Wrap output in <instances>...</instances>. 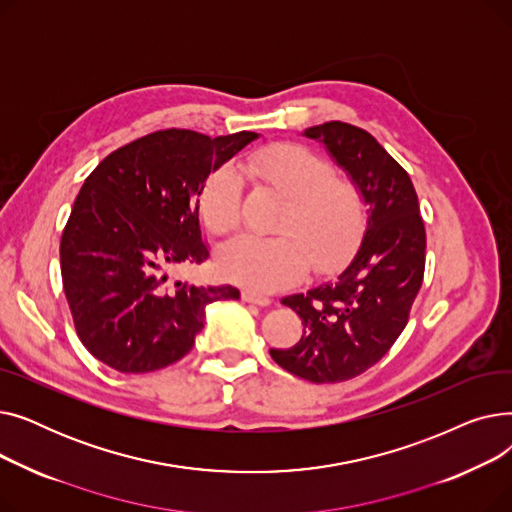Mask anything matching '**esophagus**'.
<instances>
[{
  "instance_id": "34e87169",
  "label": "esophagus",
  "mask_w": 512,
  "mask_h": 512,
  "mask_svg": "<svg viewBox=\"0 0 512 512\" xmlns=\"http://www.w3.org/2000/svg\"><path fill=\"white\" fill-rule=\"evenodd\" d=\"M240 294H242V301L259 305V307H267L272 303V299L267 297V294H261V292H255V290H249V288H245Z\"/></svg>"
}]
</instances>
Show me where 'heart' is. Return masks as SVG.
Masks as SVG:
<instances>
[{"label": "heart", "mask_w": 512, "mask_h": 512, "mask_svg": "<svg viewBox=\"0 0 512 512\" xmlns=\"http://www.w3.org/2000/svg\"><path fill=\"white\" fill-rule=\"evenodd\" d=\"M247 172L286 197L276 236H238L218 253L220 272L257 290H274L311 270H326L351 251L365 228L359 184L336 176L326 157L299 143L267 145L247 159ZM240 182L230 166L213 170L199 193L203 226L224 236L240 218Z\"/></svg>", "instance_id": "b5f03b06"}]
</instances>
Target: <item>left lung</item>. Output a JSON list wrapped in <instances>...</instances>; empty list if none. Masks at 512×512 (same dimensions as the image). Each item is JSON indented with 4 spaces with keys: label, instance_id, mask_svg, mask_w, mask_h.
<instances>
[{
    "label": "left lung",
    "instance_id": "1",
    "mask_svg": "<svg viewBox=\"0 0 512 512\" xmlns=\"http://www.w3.org/2000/svg\"><path fill=\"white\" fill-rule=\"evenodd\" d=\"M305 137L324 143L359 184L369 222L336 280L282 299L303 319V336L270 355L303 380L336 384L373 367L405 330L425 272V226L407 170L367 130L334 120Z\"/></svg>",
    "mask_w": 512,
    "mask_h": 512
}]
</instances>
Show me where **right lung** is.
<instances>
[{
	"mask_svg": "<svg viewBox=\"0 0 512 512\" xmlns=\"http://www.w3.org/2000/svg\"><path fill=\"white\" fill-rule=\"evenodd\" d=\"M257 132L207 137L168 128L107 155L87 176L62 232V284L80 342L120 373H149L195 346L213 301L238 288L170 282L209 257L199 193L209 172Z\"/></svg>",
	"mask_w": 512,
	"mask_h": 512,
	"instance_id": "obj_1",
	"label": "right lung"
}]
</instances>
